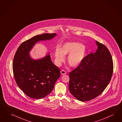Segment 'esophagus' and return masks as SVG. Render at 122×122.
I'll return each mask as SVG.
<instances>
[{"mask_svg": "<svg viewBox=\"0 0 122 122\" xmlns=\"http://www.w3.org/2000/svg\"><path fill=\"white\" fill-rule=\"evenodd\" d=\"M60 72H61V74H62V75H64V74H66V72L65 70H62L61 71H60Z\"/></svg>", "mask_w": 122, "mask_h": 122, "instance_id": "esophagus-1", "label": "esophagus"}]
</instances>
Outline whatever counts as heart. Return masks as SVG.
<instances>
[{
	"instance_id": "heart-1",
	"label": "heart",
	"mask_w": 122,
	"mask_h": 122,
	"mask_svg": "<svg viewBox=\"0 0 122 122\" xmlns=\"http://www.w3.org/2000/svg\"><path fill=\"white\" fill-rule=\"evenodd\" d=\"M86 50L84 46L78 42H67L63 45L62 48L57 47L55 52L56 65L60 66L65 59V55H69L67 62L71 66H78L84 59Z\"/></svg>"
}]
</instances>
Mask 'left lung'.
I'll use <instances>...</instances> for the list:
<instances>
[{
	"label": "left lung",
	"mask_w": 122,
	"mask_h": 122,
	"mask_svg": "<svg viewBox=\"0 0 122 122\" xmlns=\"http://www.w3.org/2000/svg\"><path fill=\"white\" fill-rule=\"evenodd\" d=\"M95 53L85 57L81 63L69 73V89L77 99L85 102L100 95L110 82L113 72L111 53L96 41Z\"/></svg>",
	"instance_id": "obj_1"
}]
</instances>
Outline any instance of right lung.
Returning <instances> with one entry per match:
<instances>
[{"label": "right lung", "instance_id": "1", "mask_svg": "<svg viewBox=\"0 0 122 122\" xmlns=\"http://www.w3.org/2000/svg\"><path fill=\"white\" fill-rule=\"evenodd\" d=\"M56 35L46 33L34 36L20 45L15 53L12 63L15 81L30 97L41 99L48 95L60 76V69L52 62L49 55L34 60L29 54L37 41L50 40Z\"/></svg>", "mask_w": 122, "mask_h": 122}]
</instances>
